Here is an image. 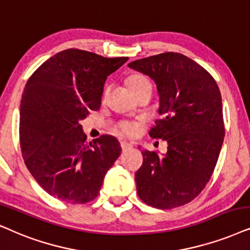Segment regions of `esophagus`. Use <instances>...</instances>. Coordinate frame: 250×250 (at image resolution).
<instances>
[{
  "label": "esophagus",
  "mask_w": 250,
  "mask_h": 250,
  "mask_svg": "<svg viewBox=\"0 0 250 250\" xmlns=\"http://www.w3.org/2000/svg\"><path fill=\"white\" fill-rule=\"evenodd\" d=\"M121 146H122L123 151H125V150H127V149L131 148L133 145L131 144V142H127V141H122V142H121Z\"/></svg>",
  "instance_id": "34e87169"
}]
</instances>
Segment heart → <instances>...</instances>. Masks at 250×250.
<instances>
[{
    "label": "heart",
    "instance_id": "1",
    "mask_svg": "<svg viewBox=\"0 0 250 250\" xmlns=\"http://www.w3.org/2000/svg\"><path fill=\"white\" fill-rule=\"evenodd\" d=\"M129 88L132 90L139 88V87L145 86V85H151L150 80L147 77H145L144 74H133L128 78L127 80ZM119 129L122 133H124L126 135H134L137 134L140 129V123L139 122H123L119 124Z\"/></svg>",
    "mask_w": 250,
    "mask_h": 250
}]
</instances>
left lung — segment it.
Wrapping results in <instances>:
<instances>
[{"label": "left lung", "mask_w": 250, "mask_h": 250, "mask_svg": "<svg viewBox=\"0 0 250 250\" xmlns=\"http://www.w3.org/2000/svg\"><path fill=\"white\" fill-rule=\"evenodd\" d=\"M149 76L160 95V119L149 135L167 142V154L142 151L137 192L148 206L172 209L195 199L208 184L225 135L222 96L215 79L179 53L131 62Z\"/></svg>", "instance_id": "left-lung-1"}]
</instances>
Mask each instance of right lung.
<instances>
[{"mask_svg": "<svg viewBox=\"0 0 250 250\" xmlns=\"http://www.w3.org/2000/svg\"><path fill=\"white\" fill-rule=\"evenodd\" d=\"M127 60L66 49L28 79L21 102V154L51 196L79 204L99 195L105 173L122 153L121 144L111 135L88 142L80 121L100 108L106 78Z\"/></svg>", "mask_w": 250, "mask_h": 250, "instance_id": "obj_1", "label": "right lung"}]
</instances>
